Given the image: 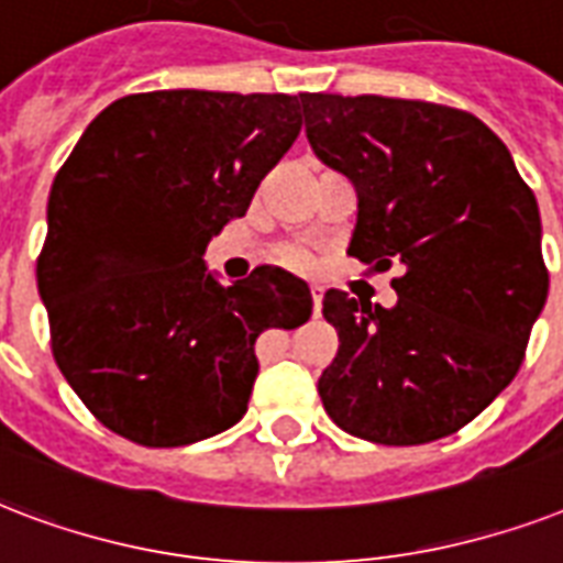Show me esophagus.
Masks as SVG:
<instances>
[{"label": "esophagus", "mask_w": 563, "mask_h": 563, "mask_svg": "<svg viewBox=\"0 0 563 563\" xmlns=\"http://www.w3.org/2000/svg\"><path fill=\"white\" fill-rule=\"evenodd\" d=\"M311 299H313V313H320V305H322V287L320 285H311Z\"/></svg>", "instance_id": "obj_1"}]
</instances>
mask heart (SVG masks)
I'll return each instance as SVG.
<instances>
[{
  "instance_id": "b5f03b06",
  "label": "heart",
  "mask_w": 563,
  "mask_h": 563,
  "mask_svg": "<svg viewBox=\"0 0 563 563\" xmlns=\"http://www.w3.org/2000/svg\"><path fill=\"white\" fill-rule=\"evenodd\" d=\"M276 261L278 264H285V267L294 269H305L311 264V255L302 246H294V243H285V246H278L276 250Z\"/></svg>"
}]
</instances>
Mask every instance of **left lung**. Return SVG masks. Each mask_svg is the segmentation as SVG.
Returning a JSON list of instances; mask_svg holds the SVG:
<instances>
[{
    "label": "left lung",
    "instance_id": "obj_1",
    "mask_svg": "<svg viewBox=\"0 0 563 563\" xmlns=\"http://www.w3.org/2000/svg\"><path fill=\"white\" fill-rule=\"evenodd\" d=\"M299 102L317 158L358 190L350 255L402 264L394 308L322 296L341 341L317 385L322 408L385 446L455 434L511 385L547 302L538 199L467 111L387 96Z\"/></svg>",
    "mask_w": 563,
    "mask_h": 563
}]
</instances>
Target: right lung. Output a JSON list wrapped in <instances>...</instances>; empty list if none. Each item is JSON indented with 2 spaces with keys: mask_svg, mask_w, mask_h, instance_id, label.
Returning <instances> with one entry per match:
<instances>
[{
  "mask_svg": "<svg viewBox=\"0 0 563 563\" xmlns=\"http://www.w3.org/2000/svg\"><path fill=\"white\" fill-rule=\"evenodd\" d=\"M299 129V96L132 93L58 169L37 255L52 355L120 438L164 449L232 429L258 376L261 331L311 317V290L287 269L261 264L222 287L202 261Z\"/></svg>",
  "mask_w": 563,
  "mask_h": 563,
  "instance_id": "1",
  "label": "right lung"
}]
</instances>
